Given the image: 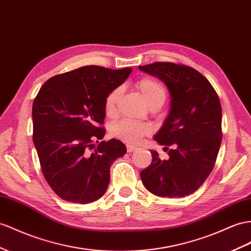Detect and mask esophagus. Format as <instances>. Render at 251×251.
<instances>
[{
  "label": "esophagus",
  "instance_id": "34e87169",
  "mask_svg": "<svg viewBox=\"0 0 251 251\" xmlns=\"http://www.w3.org/2000/svg\"><path fill=\"white\" fill-rule=\"evenodd\" d=\"M126 147H127V151H128V152H132L133 151L137 150V147H134V146H132V145H130V144H127Z\"/></svg>",
  "mask_w": 251,
  "mask_h": 251
}]
</instances>
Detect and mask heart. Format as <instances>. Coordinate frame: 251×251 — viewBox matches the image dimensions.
Here are the masks:
<instances>
[{"label":"heart","instance_id":"1","mask_svg":"<svg viewBox=\"0 0 251 251\" xmlns=\"http://www.w3.org/2000/svg\"><path fill=\"white\" fill-rule=\"evenodd\" d=\"M136 87L151 107H160L168 98V89L164 83L153 77H142L136 81ZM122 90L120 87L113 88L107 93L104 100V110L108 117H112L117 111V102L120 99ZM152 131V127L149 123L121 120L110 126L112 137L124 141L126 143L134 144Z\"/></svg>","mask_w":251,"mask_h":251}]
</instances>
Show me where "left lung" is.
Instances as JSON below:
<instances>
[{
  "label": "left lung",
  "mask_w": 251,
  "mask_h": 251,
  "mask_svg": "<svg viewBox=\"0 0 251 251\" xmlns=\"http://www.w3.org/2000/svg\"><path fill=\"white\" fill-rule=\"evenodd\" d=\"M141 71L164 81L171 93V110L155 136L172 149L161 160L151 151V163L140 173L145 188L161 197H184L197 191L214 168L222 143V106L210 81L182 63L153 62Z\"/></svg>",
  "instance_id": "left-lung-1"
}]
</instances>
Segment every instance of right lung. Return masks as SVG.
I'll return each mask as SVG.
<instances>
[{
  "label": "right lung",
  "instance_id": "add662e5",
  "mask_svg": "<svg viewBox=\"0 0 251 251\" xmlns=\"http://www.w3.org/2000/svg\"><path fill=\"white\" fill-rule=\"evenodd\" d=\"M130 72L85 66L50 77L35 98L33 141L44 178L63 201L93 202L107 191L110 166L126 146L101 141L104 100Z\"/></svg>",
  "mask_w": 251,
  "mask_h": 251
}]
</instances>
